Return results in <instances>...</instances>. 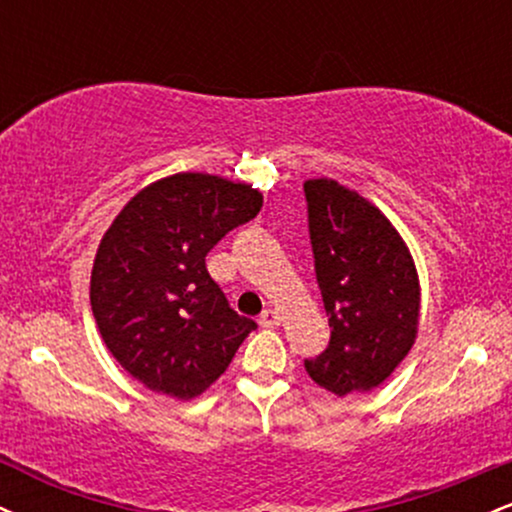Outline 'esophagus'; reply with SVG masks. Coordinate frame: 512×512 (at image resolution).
<instances>
[{"instance_id": "esophagus-1", "label": "esophagus", "mask_w": 512, "mask_h": 512, "mask_svg": "<svg viewBox=\"0 0 512 512\" xmlns=\"http://www.w3.org/2000/svg\"><path fill=\"white\" fill-rule=\"evenodd\" d=\"M260 325H262V327H274V325H279V313H276V310H272V308H267V310H264V313L260 315Z\"/></svg>"}]
</instances>
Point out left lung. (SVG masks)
Instances as JSON below:
<instances>
[{"label":"left lung","instance_id":"obj_1","mask_svg":"<svg viewBox=\"0 0 512 512\" xmlns=\"http://www.w3.org/2000/svg\"><path fill=\"white\" fill-rule=\"evenodd\" d=\"M315 279L330 344L305 370L334 395L378 387L399 366L419 327V276L385 214L320 178L303 185Z\"/></svg>","mask_w":512,"mask_h":512}]
</instances>
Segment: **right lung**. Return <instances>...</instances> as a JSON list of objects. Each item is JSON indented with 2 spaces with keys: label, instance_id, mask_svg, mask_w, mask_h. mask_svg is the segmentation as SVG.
I'll return each instance as SVG.
<instances>
[{
  "label": "right lung",
  "instance_id": "obj_1",
  "mask_svg": "<svg viewBox=\"0 0 512 512\" xmlns=\"http://www.w3.org/2000/svg\"><path fill=\"white\" fill-rule=\"evenodd\" d=\"M260 209L250 185L178 173L139 192L103 236L91 272L93 317L110 354L149 390L202 395L257 327L228 305L207 255Z\"/></svg>",
  "mask_w": 512,
  "mask_h": 512
}]
</instances>
